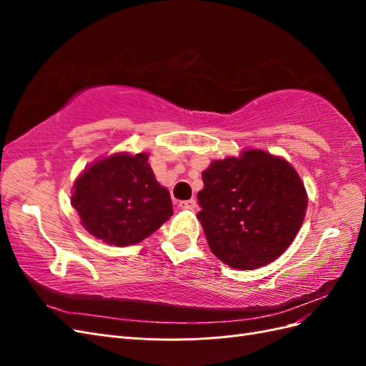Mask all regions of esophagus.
I'll return each instance as SVG.
<instances>
[{
    "label": "esophagus",
    "mask_w": 366,
    "mask_h": 366,
    "mask_svg": "<svg viewBox=\"0 0 366 366\" xmlns=\"http://www.w3.org/2000/svg\"><path fill=\"white\" fill-rule=\"evenodd\" d=\"M197 206V202L194 200V198H191V200H186V202H180V207H184V209H195Z\"/></svg>",
    "instance_id": "obj_1"
}]
</instances>
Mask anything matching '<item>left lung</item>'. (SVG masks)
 <instances>
[{"label":"left lung","instance_id":"8db88e82","mask_svg":"<svg viewBox=\"0 0 366 366\" xmlns=\"http://www.w3.org/2000/svg\"><path fill=\"white\" fill-rule=\"evenodd\" d=\"M197 214L207 244L232 269L254 270L280 258L301 229L307 192L293 166L261 149L215 160L203 171Z\"/></svg>","mask_w":366,"mask_h":366}]
</instances>
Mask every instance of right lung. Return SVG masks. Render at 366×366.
<instances>
[{
	"label": "right lung",
	"instance_id": "right-lung-1",
	"mask_svg": "<svg viewBox=\"0 0 366 366\" xmlns=\"http://www.w3.org/2000/svg\"><path fill=\"white\" fill-rule=\"evenodd\" d=\"M71 204L86 232L117 247L145 239L172 215L169 191L147 152H116L88 166L73 184Z\"/></svg>",
	"mask_w": 366,
	"mask_h": 366
}]
</instances>
